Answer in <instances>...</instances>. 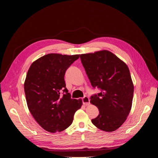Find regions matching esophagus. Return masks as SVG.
Listing matches in <instances>:
<instances>
[{
	"label": "esophagus",
	"mask_w": 158,
	"mask_h": 158,
	"mask_svg": "<svg viewBox=\"0 0 158 158\" xmlns=\"http://www.w3.org/2000/svg\"><path fill=\"white\" fill-rule=\"evenodd\" d=\"M82 101L85 106H88V105L89 104V99L88 96H84V98H82Z\"/></svg>",
	"instance_id": "obj_1"
}]
</instances>
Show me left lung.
Instances as JSON below:
<instances>
[{"label": "left lung", "instance_id": "obj_1", "mask_svg": "<svg viewBox=\"0 0 158 158\" xmlns=\"http://www.w3.org/2000/svg\"><path fill=\"white\" fill-rule=\"evenodd\" d=\"M80 57L91 84L101 91L90 98L99 111L92 123L103 131H115L126 121L132 107L134 86L128 66L108 51Z\"/></svg>", "mask_w": 158, "mask_h": 158}]
</instances>
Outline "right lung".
<instances>
[{
	"label": "right lung",
	"mask_w": 158,
	"mask_h": 158,
	"mask_svg": "<svg viewBox=\"0 0 158 158\" xmlns=\"http://www.w3.org/2000/svg\"><path fill=\"white\" fill-rule=\"evenodd\" d=\"M78 58V55L48 54L33 62L28 70L24 83L28 109L49 132L67 128L82 106V100L71 98L64 78L66 70Z\"/></svg>",
	"instance_id": "add662e5"
}]
</instances>
